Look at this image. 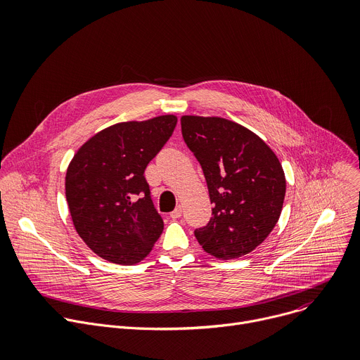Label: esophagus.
<instances>
[{
    "label": "esophagus",
    "instance_id": "34e87169",
    "mask_svg": "<svg viewBox=\"0 0 360 360\" xmlns=\"http://www.w3.org/2000/svg\"><path fill=\"white\" fill-rule=\"evenodd\" d=\"M181 215H182V207L178 205V207L171 212V217H172V219H179Z\"/></svg>",
    "mask_w": 360,
    "mask_h": 360
}]
</instances>
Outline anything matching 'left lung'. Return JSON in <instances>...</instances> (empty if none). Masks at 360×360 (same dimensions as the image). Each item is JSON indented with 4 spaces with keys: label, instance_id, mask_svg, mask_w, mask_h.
<instances>
[{
    "label": "left lung",
    "instance_id": "left-lung-1",
    "mask_svg": "<svg viewBox=\"0 0 360 360\" xmlns=\"http://www.w3.org/2000/svg\"><path fill=\"white\" fill-rule=\"evenodd\" d=\"M181 127L214 205L208 224L195 230L198 243L223 260L250 253L282 211L286 181L278 156L257 134L227 118L182 115Z\"/></svg>",
    "mask_w": 360,
    "mask_h": 360
}]
</instances>
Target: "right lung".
<instances>
[{
	"mask_svg": "<svg viewBox=\"0 0 360 360\" xmlns=\"http://www.w3.org/2000/svg\"><path fill=\"white\" fill-rule=\"evenodd\" d=\"M176 122L165 114L112 124L89 137L69 162L65 195L72 223L95 255L134 265L152 252L163 220L143 174Z\"/></svg>",
	"mask_w": 360,
	"mask_h": 360,
	"instance_id": "add662e5",
	"label": "right lung"
}]
</instances>
